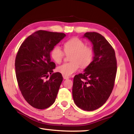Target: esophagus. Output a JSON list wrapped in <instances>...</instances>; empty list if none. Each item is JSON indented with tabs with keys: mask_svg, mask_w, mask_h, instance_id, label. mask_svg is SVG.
Instances as JSON below:
<instances>
[{
	"mask_svg": "<svg viewBox=\"0 0 134 134\" xmlns=\"http://www.w3.org/2000/svg\"><path fill=\"white\" fill-rule=\"evenodd\" d=\"M63 79H65V80H67V79H69V77H67V76H64V75H63Z\"/></svg>",
	"mask_w": 134,
	"mask_h": 134,
	"instance_id": "esophagus-1",
	"label": "esophagus"
}]
</instances>
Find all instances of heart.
<instances>
[{
  "instance_id": "1",
  "label": "heart",
  "mask_w": 134,
  "mask_h": 134,
  "mask_svg": "<svg viewBox=\"0 0 134 134\" xmlns=\"http://www.w3.org/2000/svg\"><path fill=\"white\" fill-rule=\"evenodd\" d=\"M64 50V52L59 45H56L50 52L51 57L58 64L62 62L65 53H71L70 57L71 62L64 63L57 68L58 72L64 76H70L79 70L80 65L82 68L87 67L93 60V49L90 46H86V43L79 38H72L65 42Z\"/></svg>"
}]
</instances>
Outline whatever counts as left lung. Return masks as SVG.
Instances as JSON below:
<instances>
[{
    "label": "left lung",
    "instance_id": "1",
    "mask_svg": "<svg viewBox=\"0 0 134 134\" xmlns=\"http://www.w3.org/2000/svg\"><path fill=\"white\" fill-rule=\"evenodd\" d=\"M83 37L92 43L94 57L83 73L74 76L72 92L75 105L91 111L103 105L110 96L117 66L115 51L104 36L87 32Z\"/></svg>",
    "mask_w": 134,
    "mask_h": 134
}]
</instances>
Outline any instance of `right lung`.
Here are the masks:
<instances>
[{
	"mask_svg": "<svg viewBox=\"0 0 134 134\" xmlns=\"http://www.w3.org/2000/svg\"><path fill=\"white\" fill-rule=\"evenodd\" d=\"M65 36L64 33L38 30L21 44L15 60L19 89L24 98L34 108L43 109L54 103L63 81L60 72H54L51 62L53 47ZM51 74L49 80L44 79Z\"/></svg>",
	"mask_w": 134,
	"mask_h": 134,
	"instance_id": "right-lung-1",
	"label": "right lung"
}]
</instances>
